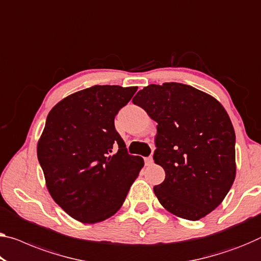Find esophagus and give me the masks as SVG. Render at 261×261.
Instances as JSON below:
<instances>
[{
    "mask_svg": "<svg viewBox=\"0 0 261 261\" xmlns=\"http://www.w3.org/2000/svg\"><path fill=\"white\" fill-rule=\"evenodd\" d=\"M153 162H154V160H153V158H146L144 159V163H146V166H151V164H153Z\"/></svg>",
    "mask_w": 261,
    "mask_h": 261,
    "instance_id": "esophagus-1",
    "label": "esophagus"
}]
</instances>
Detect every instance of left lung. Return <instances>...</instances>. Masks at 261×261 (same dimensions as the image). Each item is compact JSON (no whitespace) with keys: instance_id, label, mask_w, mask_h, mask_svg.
Returning a JSON list of instances; mask_svg holds the SVG:
<instances>
[{"instance_id":"obj_1","label":"left lung","mask_w":261,"mask_h":261,"mask_svg":"<svg viewBox=\"0 0 261 261\" xmlns=\"http://www.w3.org/2000/svg\"><path fill=\"white\" fill-rule=\"evenodd\" d=\"M132 101L158 122L154 161L166 171L154 187L159 202L179 218L205 217L236 178V134L225 108L181 83L151 84Z\"/></svg>"}]
</instances>
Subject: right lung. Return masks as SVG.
I'll return each instance as SVG.
<instances>
[{
  "label": "right lung",
  "instance_id": "obj_1",
  "mask_svg": "<svg viewBox=\"0 0 261 261\" xmlns=\"http://www.w3.org/2000/svg\"><path fill=\"white\" fill-rule=\"evenodd\" d=\"M136 90L94 85L67 95L47 115L38 161L51 197L79 222L112 217L142 169L143 159L127 153L114 126L115 115Z\"/></svg>",
  "mask_w": 261,
  "mask_h": 261
}]
</instances>
